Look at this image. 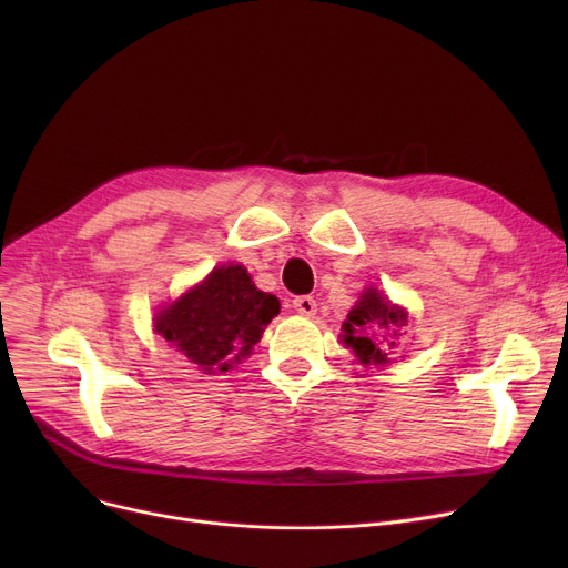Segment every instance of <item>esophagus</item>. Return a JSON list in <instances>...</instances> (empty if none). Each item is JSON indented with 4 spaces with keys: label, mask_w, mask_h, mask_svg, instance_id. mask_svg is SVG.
I'll return each mask as SVG.
<instances>
[{
    "label": "esophagus",
    "mask_w": 568,
    "mask_h": 568,
    "mask_svg": "<svg viewBox=\"0 0 568 568\" xmlns=\"http://www.w3.org/2000/svg\"><path fill=\"white\" fill-rule=\"evenodd\" d=\"M292 306H294V311H296V313H302V315H315V311H317L315 300H313V296H308V294H304V296H294V300H292Z\"/></svg>",
    "instance_id": "1"
}]
</instances>
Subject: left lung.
Wrapping results in <instances>:
<instances>
[{
    "label": "left lung",
    "mask_w": 568,
    "mask_h": 568,
    "mask_svg": "<svg viewBox=\"0 0 568 568\" xmlns=\"http://www.w3.org/2000/svg\"><path fill=\"white\" fill-rule=\"evenodd\" d=\"M403 326H407V311L368 287L347 313L341 341L362 366H386L398 347Z\"/></svg>",
    "instance_id": "left-lung-1"
}]
</instances>
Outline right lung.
Returning <instances> with one entry per match:
<instances>
[{"instance_id": "obj_1", "label": "right lung", "mask_w": 568, "mask_h": 568, "mask_svg": "<svg viewBox=\"0 0 568 568\" xmlns=\"http://www.w3.org/2000/svg\"><path fill=\"white\" fill-rule=\"evenodd\" d=\"M278 313L281 302L253 285L246 266L223 264L163 308L154 326L197 371L214 375L246 359Z\"/></svg>"}]
</instances>
